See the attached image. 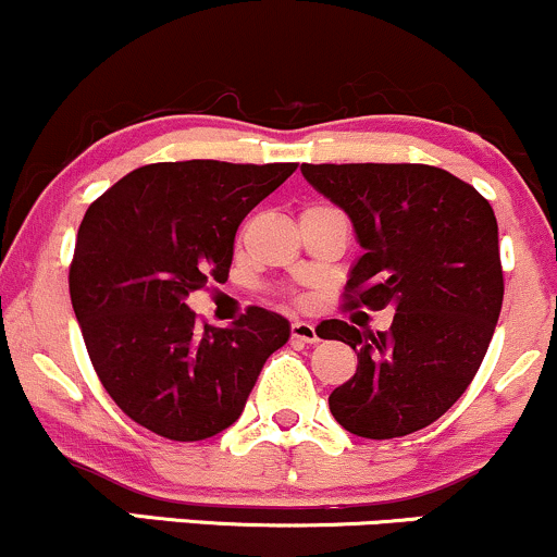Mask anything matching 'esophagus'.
I'll return each instance as SVG.
<instances>
[{"label": "esophagus", "mask_w": 557, "mask_h": 557, "mask_svg": "<svg viewBox=\"0 0 557 557\" xmlns=\"http://www.w3.org/2000/svg\"><path fill=\"white\" fill-rule=\"evenodd\" d=\"M292 339L302 342V345H315L318 331L308 321H295V323H292Z\"/></svg>", "instance_id": "34e87169"}]
</instances>
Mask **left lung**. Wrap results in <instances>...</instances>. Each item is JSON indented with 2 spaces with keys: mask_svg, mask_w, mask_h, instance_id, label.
I'll use <instances>...</instances> for the list:
<instances>
[{
  "mask_svg": "<svg viewBox=\"0 0 557 557\" xmlns=\"http://www.w3.org/2000/svg\"><path fill=\"white\" fill-rule=\"evenodd\" d=\"M318 195L345 210L362 255L349 308L395 310L389 331L323 321L321 339L358 352V373L329 397L349 434L395 440L445 416L476 376L499 308L497 218L466 181L410 162L302 165Z\"/></svg>",
  "mask_w": 557,
  "mask_h": 557,
  "instance_id": "obj_1",
  "label": "left lung"
}]
</instances>
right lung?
<instances>
[{
    "label": "right lung",
    "mask_w": 557,
    "mask_h": 557,
    "mask_svg": "<svg viewBox=\"0 0 557 557\" xmlns=\"http://www.w3.org/2000/svg\"><path fill=\"white\" fill-rule=\"evenodd\" d=\"M295 171V162H154L86 210L73 312L102 386L144 429L176 442L221 434L289 342L278 312L249 308L228 329L199 326L186 297L228 276L242 218Z\"/></svg>",
    "instance_id": "1"
}]
</instances>
